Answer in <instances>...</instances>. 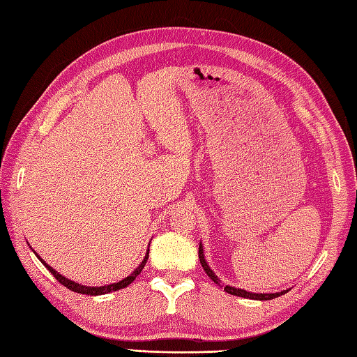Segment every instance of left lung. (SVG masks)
I'll use <instances>...</instances> for the list:
<instances>
[{"mask_svg":"<svg viewBox=\"0 0 357 357\" xmlns=\"http://www.w3.org/2000/svg\"><path fill=\"white\" fill-rule=\"evenodd\" d=\"M198 255H199V261H201V265H202V268H204V271L207 273V276L213 280L215 284H219V279H218V276H215V273L210 270V267L207 265V262H206V259H204V253H202V245L199 244V252H198ZM224 290L229 293V294H234V296H241V298H248V299H256V301H270V299H275V298H278V296H282V294H285L288 290H285V291H280V293H270V294H264V293H250V291H245V290H241V288H234V287H229V285H225L224 287Z\"/></svg>","mask_w":357,"mask_h":357,"instance_id":"8db88e82","label":"left lung"}]
</instances>
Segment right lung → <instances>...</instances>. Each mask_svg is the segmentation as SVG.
<instances>
[{
	"instance_id": "obj_1",
	"label": "right lung",
	"mask_w": 357,
	"mask_h": 357,
	"mask_svg": "<svg viewBox=\"0 0 357 357\" xmlns=\"http://www.w3.org/2000/svg\"><path fill=\"white\" fill-rule=\"evenodd\" d=\"M40 259H41V257H40ZM147 259H149V250H147V255H146V257H144V261L139 264V267L136 268V270L132 273L130 276H127L126 279L119 280V282H116V284L104 285V287H86V285H79V284H77V282H73V280L64 278L63 275H59V273H56V271L53 270L52 267H49V265L45 264L43 259H41V262L45 265V268H47V270L52 273L53 276H55V279L58 280V282H59V284H63L64 287L69 288V290H72V291H75V293H81V294L98 296V294H105V293H110V291H116V290H119V288H126V287L130 285V284L133 282V280L136 279V276H138L139 273L142 271L144 265H146Z\"/></svg>"
}]
</instances>
